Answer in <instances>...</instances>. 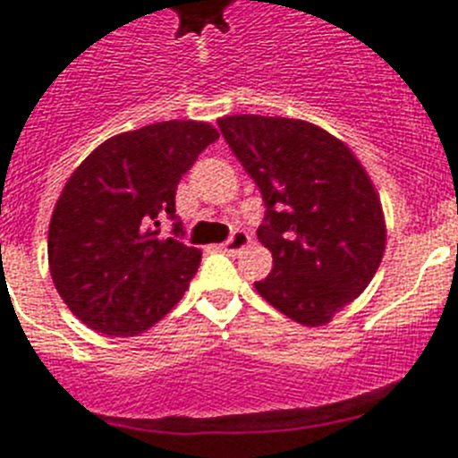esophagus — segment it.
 I'll return each mask as SVG.
<instances>
[{"instance_id":"1","label":"esophagus","mask_w":458,"mask_h":458,"mask_svg":"<svg viewBox=\"0 0 458 458\" xmlns=\"http://www.w3.org/2000/svg\"><path fill=\"white\" fill-rule=\"evenodd\" d=\"M250 245V236L248 232H242V229H236V232L232 233V236L226 238L225 242H222V250L229 254H236L241 252V250H245Z\"/></svg>"}]
</instances>
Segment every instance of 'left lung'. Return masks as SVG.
Instances as JSON below:
<instances>
[{"instance_id":"left-lung-1","label":"left lung","mask_w":458,"mask_h":458,"mask_svg":"<svg viewBox=\"0 0 458 458\" xmlns=\"http://www.w3.org/2000/svg\"><path fill=\"white\" fill-rule=\"evenodd\" d=\"M222 137L264 197L257 236L273 270L259 295L302 326H323L353 302L386 250L378 194L346 144L307 121L236 114Z\"/></svg>"}]
</instances>
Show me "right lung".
I'll return each instance as SVG.
<instances>
[{"label":"right lung","instance_id":"add662e5","mask_svg":"<svg viewBox=\"0 0 458 458\" xmlns=\"http://www.w3.org/2000/svg\"><path fill=\"white\" fill-rule=\"evenodd\" d=\"M201 121H163L103 141L80 165L47 232L52 282L84 326L132 337L183 298L201 252L185 245L176 188L208 144ZM173 220V236L159 222Z\"/></svg>","mask_w":458,"mask_h":458}]
</instances>
